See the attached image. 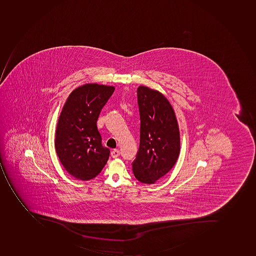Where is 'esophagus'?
I'll list each match as a JSON object with an SVG mask.
<instances>
[{
  "label": "esophagus",
  "mask_w": 256,
  "mask_h": 256,
  "mask_svg": "<svg viewBox=\"0 0 256 256\" xmlns=\"http://www.w3.org/2000/svg\"><path fill=\"white\" fill-rule=\"evenodd\" d=\"M120 156V152L118 149H114V150L111 152V156L112 158H116V157H118Z\"/></svg>",
  "instance_id": "esophagus-1"
}]
</instances>
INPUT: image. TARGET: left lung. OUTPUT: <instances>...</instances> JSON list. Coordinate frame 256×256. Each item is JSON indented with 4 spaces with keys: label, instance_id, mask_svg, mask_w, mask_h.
Wrapping results in <instances>:
<instances>
[{
    "label": "left lung",
    "instance_id": "8db88e82",
    "mask_svg": "<svg viewBox=\"0 0 256 256\" xmlns=\"http://www.w3.org/2000/svg\"><path fill=\"white\" fill-rule=\"evenodd\" d=\"M140 116V144L133 172L138 182L153 184L176 163L180 134L176 116L164 94L140 86L137 90Z\"/></svg>",
    "mask_w": 256,
    "mask_h": 256
}]
</instances>
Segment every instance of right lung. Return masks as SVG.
<instances>
[{"mask_svg":"<svg viewBox=\"0 0 256 256\" xmlns=\"http://www.w3.org/2000/svg\"><path fill=\"white\" fill-rule=\"evenodd\" d=\"M114 90V86L85 84L71 92L60 112L55 148L63 167L76 178H94L107 163L110 150L102 146L96 122Z\"/></svg>","mask_w":256,"mask_h":256,"instance_id":"add662e5","label":"right lung"}]
</instances>
